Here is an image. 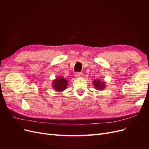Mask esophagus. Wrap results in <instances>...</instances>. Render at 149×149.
<instances>
[{
  "label": "esophagus",
  "instance_id": "obj_1",
  "mask_svg": "<svg viewBox=\"0 0 149 149\" xmlns=\"http://www.w3.org/2000/svg\"><path fill=\"white\" fill-rule=\"evenodd\" d=\"M74 76L76 78H83V74L81 73H79V72H76V73H75Z\"/></svg>",
  "mask_w": 149,
  "mask_h": 149
}]
</instances>
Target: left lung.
Instances as JSON below:
<instances>
[{
  "label": "left lung",
  "instance_id": "left-lung-1",
  "mask_svg": "<svg viewBox=\"0 0 149 149\" xmlns=\"http://www.w3.org/2000/svg\"><path fill=\"white\" fill-rule=\"evenodd\" d=\"M94 85L95 86V87L98 89V90H102V89L104 88L105 85L104 83L100 81V80H94Z\"/></svg>",
  "mask_w": 149,
  "mask_h": 149
}]
</instances>
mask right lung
Returning a JSON list of instances; mask_svg holds the SVG:
<instances>
[{"instance_id": "obj_1", "label": "right lung", "mask_w": 149, "mask_h": 149, "mask_svg": "<svg viewBox=\"0 0 149 149\" xmlns=\"http://www.w3.org/2000/svg\"><path fill=\"white\" fill-rule=\"evenodd\" d=\"M53 84L54 88H55L56 91H63L66 88L68 81L65 78L60 77L54 81Z\"/></svg>"}]
</instances>
